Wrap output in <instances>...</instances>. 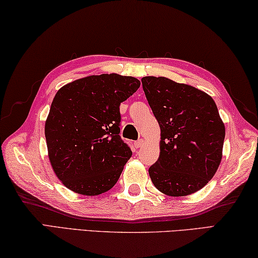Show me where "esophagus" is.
<instances>
[{
    "label": "esophagus",
    "instance_id": "obj_1",
    "mask_svg": "<svg viewBox=\"0 0 258 258\" xmlns=\"http://www.w3.org/2000/svg\"><path fill=\"white\" fill-rule=\"evenodd\" d=\"M143 145H144V141H143V139H139V141L134 143V146L136 147V149H139V147H142Z\"/></svg>",
    "mask_w": 258,
    "mask_h": 258
}]
</instances>
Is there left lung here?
I'll list each match as a JSON object with an SVG mask.
<instances>
[{
  "instance_id": "left-lung-1",
  "label": "left lung",
  "mask_w": 258,
  "mask_h": 258,
  "mask_svg": "<svg viewBox=\"0 0 258 258\" xmlns=\"http://www.w3.org/2000/svg\"><path fill=\"white\" fill-rule=\"evenodd\" d=\"M143 90L161 130L160 155L149 174L169 197L199 191L216 174L225 126L206 92L170 79L145 77Z\"/></svg>"
}]
</instances>
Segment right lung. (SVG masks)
Returning <instances> with one entry per match:
<instances>
[{
    "mask_svg": "<svg viewBox=\"0 0 258 258\" xmlns=\"http://www.w3.org/2000/svg\"><path fill=\"white\" fill-rule=\"evenodd\" d=\"M139 80L100 74L75 80L57 91L44 134L54 174L83 196L107 192L132 158L120 137V104L137 91Z\"/></svg>",
    "mask_w": 258,
    "mask_h": 258,
    "instance_id": "1",
    "label": "right lung"
}]
</instances>
